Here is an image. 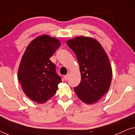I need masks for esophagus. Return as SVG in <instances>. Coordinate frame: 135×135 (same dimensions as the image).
Returning a JSON list of instances; mask_svg holds the SVG:
<instances>
[{"label": "esophagus", "instance_id": "1", "mask_svg": "<svg viewBox=\"0 0 135 135\" xmlns=\"http://www.w3.org/2000/svg\"><path fill=\"white\" fill-rule=\"evenodd\" d=\"M69 76H70L69 75H66L64 76V79H65V80L67 81L68 78H69Z\"/></svg>", "mask_w": 135, "mask_h": 135}]
</instances>
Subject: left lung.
Returning <instances> with one entry per match:
<instances>
[{"label": "left lung", "instance_id": "left-lung-1", "mask_svg": "<svg viewBox=\"0 0 135 135\" xmlns=\"http://www.w3.org/2000/svg\"><path fill=\"white\" fill-rule=\"evenodd\" d=\"M67 44L76 56L81 76L80 84L74 90L84 103H96L111 86L113 71L108 55L92 37H77L68 40Z\"/></svg>", "mask_w": 135, "mask_h": 135}]
</instances>
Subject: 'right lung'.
<instances>
[{
	"mask_svg": "<svg viewBox=\"0 0 135 135\" xmlns=\"http://www.w3.org/2000/svg\"><path fill=\"white\" fill-rule=\"evenodd\" d=\"M60 46L59 40L45 34L34 38L26 48L18 68V78L24 93L33 102H46L62 82L54 64L49 60Z\"/></svg>",
	"mask_w": 135,
	"mask_h": 135,
	"instance_id": "obj_1",
	"label": "right lung"
}]
</instances>
